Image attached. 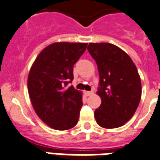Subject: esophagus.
Masks as SVG:
<instances>
[{
  "mask_svg": "<svg viewBox=\"0 0 160 160\" xmlns=\"http://www.w3.org/2000/svg\"><path fill=\"white\" fill-rule=\"evenodd\" d=\"M84 93L86 96H89V95H91V94H93V91H84Z\"/></svg>",
  "mask_w": 160,
  "mask_h": 160,
  "instance_id": "1",
  "label": "esophagus"
}]
</instances>
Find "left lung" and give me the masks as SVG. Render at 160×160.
I'll return each mask as SVG.
<instances>
[{"mask_svg":"<svg viewBox=\"0 0 160 160\" xmlns=\"http://www.w3.org/2000/svg\"><path fill=\"white\" fill-rule=\"evenodd\" d=\"M95 60L99 73L97 94L101 105L94 112L103 128L123 126L133 117L141 98V81L132 58L122 49L108 42L93 43L87 48Z\"/></svg>","mask_w":160,"mask_h":160,"instance_id":"8db88e82","label":"left lung"}]
</instances>
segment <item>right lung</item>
I'll return each mask as SVG.
<instances>
[{"label":"right lung","instance_id":"right-lung-1","mask_svg":"<svg viewBox=\"0 0 160 160\" xmlns=\"http://www.w3.org/2000/svg\"><path fill=\"white\" fill-rule=\"evenodd\" d=\"M86 42H54L41 51L30 68L28 91L38 118L51 128L69 130L77 124L82 92L67 88L73 67L85 52Z\"/></svg>","mask_w":160,"mask_h":160}]
</instances>
